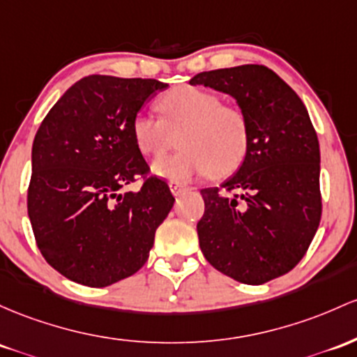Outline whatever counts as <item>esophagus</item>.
Instances as JSON below:
<instances>
[{
  "mask_svg": "<svg viewBox=\"0 0 357 357\" xmlns=\"http://www.w3.org/2000/svg\"><path fill=\"white\" fill-rule=\"evenodd\" d=\"M169 188H171V191L174 197H179V195L185 193V191L188 190V188L183 186L181 183H176V181H169Z\"/></svg>",
  "mask_w": 357,
  "mask_h": 357,
  "instance_id": "1",
  "label": "esophagus"
}]
</instances>
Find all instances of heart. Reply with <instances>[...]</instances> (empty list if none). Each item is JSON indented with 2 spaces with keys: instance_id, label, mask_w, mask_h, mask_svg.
<instances>
[{
  "instance_id": "b5f03b06",
  "label": "heart",
  "mask_w": 357,
  "mask_h": 357,
  "mask_svg": "<svg viewBox=\"0 0 357 357\" xmlns=\"http://www.w3.org/2000/svg\"><path fill=\"white\" fill-rule=\"evenodd\" d=\"M160 119L139 112L132 120V137L140 154L159 158L176 144L181 151L152 164V172L185 183L197 176L223 178L242 166L249 151V121L234 105L197 86H178L159 98Z\"/></svg>"
}]
</instances>
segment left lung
<instances>
[{"mask_svg":"<svg viewBox=\"0 0 357 357\" xmlns=\"http://www.w3.org/2000/svg\"><path fill=\"white\" fill-rule=\"evenodd\" d=\"M203 84L236 98L249 121V151L222 190H202L198 238L215 269L245 284L291 271L308 250L322 215L320 149L307 108L259 64L199 73Z\"/></svg>","mask_w":357,"mask_h":357,"instance_id":"left-lung-1","label":"left lung"}]
</instances>
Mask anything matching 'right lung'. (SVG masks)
<instances>
[{
    "label": "right lung",
    "instance_id": "right-lung-1",
    "mask_svg": "<svg viewBox=\"0 0 357 357\" xmlns=\"http://www.w3.org/2000/svg\"><path fill=\"white\" fill-rule=\"evenodd\" d=\"M164 88L158 79L86 76L35 134L30 223L42 256L70 281L103 288L146 264L174 197L149 176L130 127L147 98ZM139 175L143 188L121 194Z\"/></svg>",
    "mask_w": 357,
    "mask_h": 357
}]
</instances>
